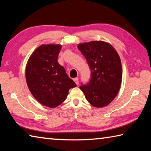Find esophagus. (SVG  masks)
<instances>
[{
	"instance_id": "1",
	"label": "esophagus",
	"mask_w": 151,
	"mask_h": 151,
	"mask_svg": "<svg viewBox=\"0 0 151 151\" xmlns=\"http://www.w3.org/2000/svg\"><path fill=\"white\" fill-rule=\"evenodd\" d=\"M73 81H75V83L76 84V85H78V78H75L73 79Z\"/></svg>"
}]
</instances>
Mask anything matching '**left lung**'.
<instances>
[{
  "label": "left lung",
  "instance_id": "obj_1",
  "mask_svg": "<svg viewBox=\"0 0 151 151\" xmlns=\"http://www.w3.org/2000/svg\"><path fill=\"white\" fill-rule=\"evenodd\" d=\"M91 68L90 82L80 86L86 100L96 108L108 105L119 93L122 65L116 50L109 42L91 41L78 45Z\"/></svg>",
  "mask_w": 151,
  "mask_h": 151
}]
</instances>
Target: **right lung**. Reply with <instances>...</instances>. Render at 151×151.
Listing matches in <instances>:
<instances>
[{
  "instance_id": "1",
  "label": "right lung",
  "mask_w": 151,
  "mask_h": 151,
  "mask_svg": "<svg viewBox=\"0 0 151 151\" xmlns=\"http://www.w3.org/2000/svg\"><path fill=\"white\" fill-rule=\"evenodd\" d=\"M61 47L58 44L39 46L30 55L25 70L30 93L38 102L49 108L62 104L69 89L76 86L57 61Z\"/></svg>"
}]
</instances>
